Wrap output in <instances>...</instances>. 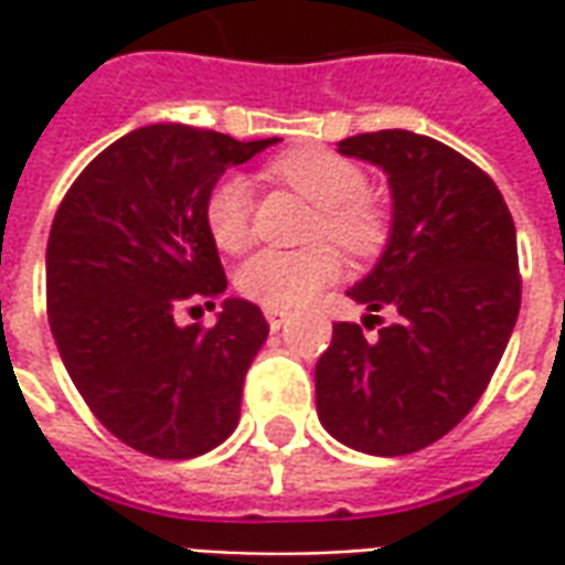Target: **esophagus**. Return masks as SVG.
<instances>
[{
  "mask_svg": "<svg viewBox=\"0 0 565 565\" xmlns=\"http://www.w3.org/2000/svg\"><path fill=\"white\" fill-rule=\"evenodd\" d=\"M266 320H269L271 330H281L284 323L290 320V315H287V311H281V308H266Z\"/></svg>",
  "mask_w": 565,
  "mask_h": 565,
  "instance_id": "34e87169",
  "label": "esophagus"
}]
</instances>
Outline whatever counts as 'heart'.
<instances>
[{
  "label": "heart",
  "instance_id": "b5f03b06",
  "mask_svg": "<svg viewBox=\"0 0 565 565\" xmlns=\"http://www.w3.org/2000/svg\"><path fill=\"white\" fill-rule=\"evenodd\" d=\"M269 178L308 199L318 217L311 238H330L354 257L375 254L387 238V211L366 196V172L330 148H296L269 166ZM205 226L226 254L250 242V181L226 174L205 199ZM339 254L330 245L302 250H259L238 269V290L266 308L306 306L320 287L339 278Z\"/></svg>",
  "mask_w": 565,
  "mask_h": 565
}]
</instances>
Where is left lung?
Instances as JSON below:
<instances>
[{
  "label": "left lung",
  "mask_w": 565,
  "mask_h": 565,
  "mask_svg": "<svg viewBox=\"0 0 565 565\" xmlns=\"http://www.w3.org/2000/svg\"><path fill=\"white\" fill-rule=\"evenodd\" d=\"M339 153L391 184L387 245L348 296L393 320L375 339L332 327L315 369L318 417L348 448L403 457L450 433L493 379L521 311L518 235L497 184L441 141L381 129Z\"/></svg>",
  "instance_id": "1"
}]
</instances>
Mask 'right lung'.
Segmentation results:
<instances>
[{"instance_id":"1","label":"right lung","mask_w":565,"mask_h":565,"mask_svg":"<svg viewBox=\"0 0 565 565\" xmlns=\"http://www.w3.org/2000/svg\"><path fill=\"white\" fill-rule=\"evenodd\" d=\"M278 141L184 124L132 129L78 174L56 211L47 238L56 351L99 424L148 457L209 454L238 424L247 366L269 335L263 311L230 296L211 330L178 327L174 311L226 290L205 226L211 186Z\"/></svg>"}]
</instances>
